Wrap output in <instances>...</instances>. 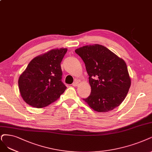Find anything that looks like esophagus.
<instances>
[{
  "instance_id": "1",
  "label": "esophagus",
  "mask_w": 152,
  "mask_h": 152,
  "mask_svg": "<svg viewBox=\"0 0 152 152\" xmlns=\"http://www.w3.org/2000/svg\"><path fill=\"white\" fill-rule=\"evenodd\" d=\"M78 85V82L77 81H75V82H74L72 83V86H77Z\"/></svg>"
}]
</instances>
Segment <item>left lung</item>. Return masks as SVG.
Here are the masks:
<instances>
[{"label":"left lung","instance_id":"1","mask_svg":"<svg viewBox=\"0 0 152 152\" xmlns=\"http://www.w3.org/2000/svg\"><path fill=\"white\" fill-rule=\"evenodd\" d=\"M85 64L91 92L83 99L93 110L108 112L125 99L131 86L126 64L100 44L88 45L75 50Z\"/></svg>","mask_w":152,"mask_h":152}]
</instances>
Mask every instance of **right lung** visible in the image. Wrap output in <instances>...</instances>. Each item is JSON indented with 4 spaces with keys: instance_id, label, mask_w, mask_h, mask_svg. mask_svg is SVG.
<instances>
[{
    "instance_id": "right-lung-1",
    "label": "right lung",
    "mask_w": 152,
    "mask_h": 152,
    "mask_svg": "<svg viewBox=\"0 0 152 152\" xmlns=\"http://www.w3.org/2000/svg\"><path fill=\"white\" fill-rule=\"evenodd\" d=\"M67 50L53 49L31 61L18 80L20 95L27 104L37 108L46 107L64 92L61 63Z\"/></svg>"
}]
</instances>
